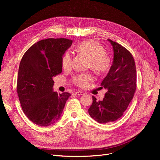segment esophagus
<instances>
[{
  "mask_svg": "<svg viewBox=\"0 0 160 160\" xmlns=\"http://www.w3.org/2000/svg\"><path fill=\"white\" fill-rule=\"evenodd\" d=\"M75 94L78 95V96H82V95L84 94V92H82V91H77V92H75Z\"/></svg>",
  "mask_w": 160,
  "mask_h": 160,
  "instance_id": "esophagus-1",
  "label": "esophagus"
}]
</instances>
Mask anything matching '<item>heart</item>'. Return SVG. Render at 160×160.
<instances>
[{
	"instance_id": "b5f03b06",
	"label": "heart",
	"mask_w": 160,
	"mask_h": 160,
	"mask_svg": "<svg viewBox=\"0 0 160 160\" xmlns=\"http://www.w3.org/2000/svg\"><path fill=\"white\" fill-rule=\"evenodd\" d=\"M76 51L89 58L88 67L98 74H103L108 72L111 66V58L106 54V50L99 42L89 40L81 42L75 46ZM61 66L64 70H70L72 66V57L66 52L61 58ZM94 77L90 73H83L75 75L72 83L80 88H87L89 82Z\"/></svg>"
}]
</instances>
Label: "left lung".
I'll return each instance as SVG.
<instances>
[{
	"mask_svg": "<svg viewBox=\"0 0 160 160\" xmlns=\"http://www.w3.org/2000/svg\"><path fill=\"white\" fill-rule=\"evenodd\" d=\"M114 56L110 70L101 83L107 89L102 101L92 96V104L88 109L91 118L100 123L115 122L120 118L133 98L137 87L134 59L122 45L111 39Z\"/></svg>",
	"mask_w": 160,
	"mask_h": 160,
	"instance_id": "8db88e82",
	"label": "left lung"
}]
</instances>
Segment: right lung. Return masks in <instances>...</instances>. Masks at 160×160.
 Wrapping results in <instances>:
<instances>
[{"label":"right lung","mask_w":160,"mask_h":160,"mask_svg":"<svg viewBox=\"0 0 160 160\" xmlns=\"http://www.w3.org/2000/svg\"><path fill=\"white\" fill-rule=\"evenodd\" d=\"M73 41L67 38L40 40L26 51L18 70L17 93L25 115L33 123L48 127L61 117L71 94L54 92L53 77L62 72L61 58Z\"/></svg>","instance_id":"add662e5"}]
</instances>
